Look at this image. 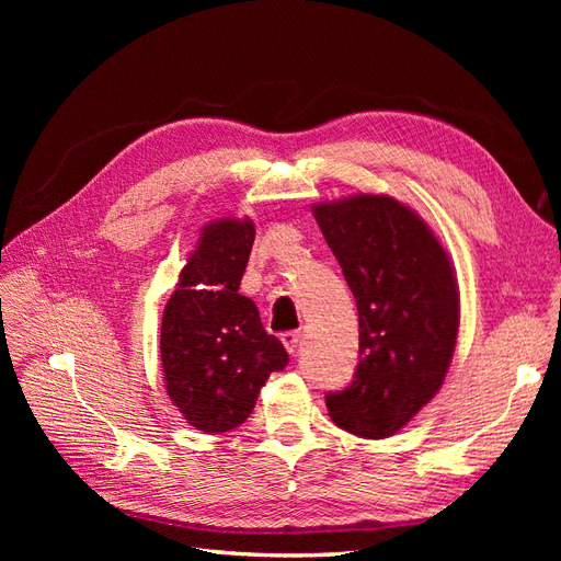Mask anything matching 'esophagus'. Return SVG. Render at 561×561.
I'll list each match as a JSON object with an SVG mask.
<instances>
[{"instance_id":"34e87169","label":"esophagus","mask_w":561,"mask_h":561,"mask_svg":"<svg viewBox=\"0 0 561 561\" xmlns=\"http://www.w3.org/2000/svg\"><path fill=\"white\" fill-rule=\"evenodd\" d=\"M283 344H285V348H287V353H297V348H299V344H301V332L299 330H290V332H285L283 336Z\"/></svg>"}]
</instances>
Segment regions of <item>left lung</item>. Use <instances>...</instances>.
Returning <instances> with one entry per match:
<instances>
[{
	"mask_svg": "<svg viewBox=\"0 0 561 561\" xmlns=\"http://www.w3.org/2000/svg\"><path fill=\"white\" fill-rule=\"evenodd\" d=\"M360 320V363L325 396L332 421L358 437L398 433L445 381L458 332V290L445 248L388 196L313 208Z\"/></svg>",
	"mask_w": 561,
	"mask_h": 561,
	"instance_id": "obj_1",
	"label": "left lung"
}]
</instances>
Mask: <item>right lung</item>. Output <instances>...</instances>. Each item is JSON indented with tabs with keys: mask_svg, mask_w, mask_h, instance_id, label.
Returning <instances> with one entry per match:
<instances>
[{
	"mask_svg": "<svg viewBox=\"0 0 561 561\" xmlns=\"http://www.w3.org/2000/svg\"><path fill=\"white\" fill-rule=\"evenodd\" d=\"M252 243L250 219L208 225L163 311L165 390L203 433L239 428L271 371L290 360L254 301L239 293Z\"/></svg>",
	"mask_w": 561,
	"mask_h": 561,
	"instance_id": "add662e5",
	"label": "right lung"
}]
</instances>
